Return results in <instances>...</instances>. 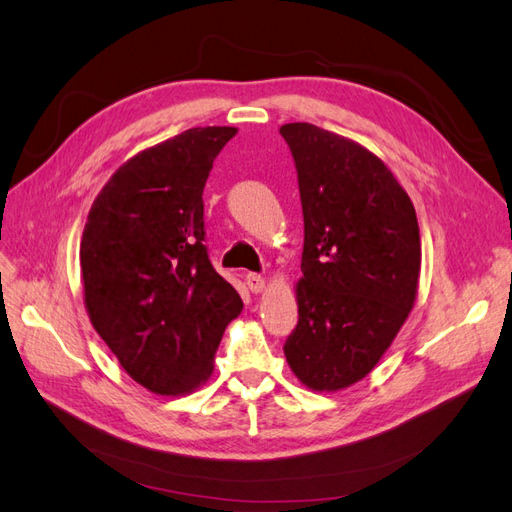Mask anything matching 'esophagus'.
Wrapping results in <instances>:
<instances>
[{"label":"esophagus","instance_id":"34e87169","mask_svg":"<svg viewBox=\"0 0 512 512\" xmlns=\"http://www.w3.org/2000/svg\"><path fill=\"white\" fill-rule=\"evenodd\" d=\"M245 284H247V288H250L252 292H262V288H265V277L258 275V273H247L245 275Z\"/></svg>","mask_w":512,"mask_h":512}]
</instances>
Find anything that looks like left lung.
<instances>
[{
	"label": "left lung",
	"mask_w": 512,
	"mask_h": 512,
	"mask_svg": "<svg viewBox=\"0 0 512 512\" xmlns=\"http://www.w3.org/2000/svg\"><path fill=\"white\" fill-rule=\"evenodd\" d=\"M280 134L297 168L303 207L299 322L284 354L314 391L365 378L416 299L421 232L410 196L374 153L314 123Z\"/></svg>",
	"instance_id": "left-lung-1"
}]
</instances>
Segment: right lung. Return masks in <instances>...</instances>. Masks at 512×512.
Wrapping results in <instances>:
<instances>
[{
    "mask_svg": "<svg viewBox=\"0 0 512 512\" xmlns=\"http://www.w3.org/2000/svg\"><path fill=\"white\" fill-rule=\"evenodd\" d=\"M237 128H190L119 166L87 215L85 307L121 367L158 395H185L213 374L224 329L243 309L213 269L203 190Z\"/></svg>",
    "mask_w": 512,
    "mask_h": 512,
    "instance_id": "obj_1",
    "label": "right lung"
}]
</instances>
